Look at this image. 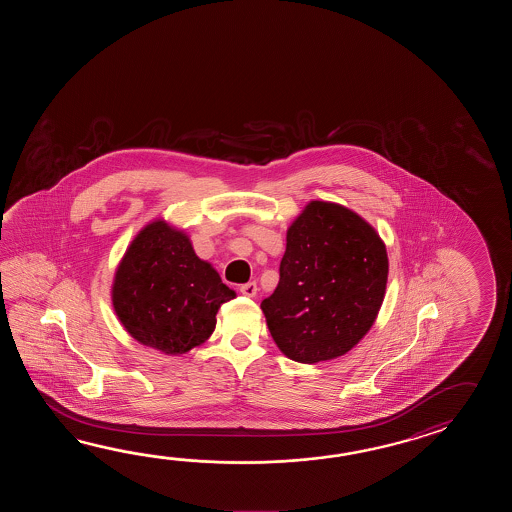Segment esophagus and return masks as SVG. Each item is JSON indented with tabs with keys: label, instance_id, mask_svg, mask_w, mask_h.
Instances as JSON below:
<instances>
[{
	"label": "esophagus",
	"instance_id": "esophagus-1",
	"mask_svg": "<svg viewBox=\"0 0 512 512\" xmlns=\"http://www.w3.org/2000/svg\"><path fill=\"white\" fill-rule=\"evenodd\" d=\"M240 293L243 294V296H247V298H254L256 293H258V285L254 282L243 283L240 287Z\"/></svg>",
	"mask_w": 512,
	"mask_h": 512
}]
</instances>
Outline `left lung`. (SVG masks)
Wrapping results in <instances>:
<instances>
[{
    "label": "left lung",
    "mask_w": 512,
    "mask_h": 512,
    "mask_svg": "<svg viewBox=\"0 0 512 512\" xmlns=\"http://www.w3.org/2000/svg\"><path fill=\"white\" fill-rule=\"evenodd\" d=\"M386 282L379 232L349 208L311 201L287 229L280 282L261 311L285 357L316 364L359 344L379 315Z\"/></svg>",
    "instance_id": "8db88e82"
}]
</instances>
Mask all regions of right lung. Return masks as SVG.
<instances>
[{"label":"right lung","instance_id":"obj_1","mask_svg":"<svg viewBox=\"0 0 512 512\" xmlns=\"http://www.w3.org/2000/svg\"><path fill=\"white\" fill-rule=\"evenodd\" d=\"M236 293L194 252L185 230L163 218L139 230L111 285L120 324L142 346L183 355L207 342L221 304Z\"/></svg>","mask_w":512,"mask_h":512}]
</instances>
